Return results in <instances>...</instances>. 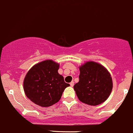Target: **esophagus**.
Returning <instances> with one entry per match:
<instances>
[{"label": "esophagus", "mask_w": 133, "mask_h": 133, "mask_svg": "<svg viewBox=\"0 0 133 133\" xmlns=\"http://www.w3.org/2000/svg\"><path fill=\"white\" fill-rule=\"evenodd\" d=\"M70 84L71 87H74V81H72V82H71L70 83Z\"/></svg>", "instance_id": "34e87169"}]
</instances>
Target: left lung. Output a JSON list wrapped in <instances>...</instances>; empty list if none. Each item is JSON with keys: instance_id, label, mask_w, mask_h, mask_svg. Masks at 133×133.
<instances>
[{"instance_id": "1", "label": "left lung", "mask_w": 133, "mask_h": 133, "mask_svg": "<svg viewBox=\"0 0 133 133\" xmlns=\"http://www.w3.org/2000/svg\"><path fill=\"white\" fill-rule=\"evenodd\" d=\"M79 70V81L74 87L79 101L90 106L106 101L113 89L112 77L107 68L90 61L81 65Z\"/></svg>"}]
</instances>
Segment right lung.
Listing matches in <instances>:
<instances>
[{
    "mask_svg": "<svg viewBox=\"0 0 133 133\" xmlns=\"http://www.w3.org/2000/svg\"><path fill=\"white\" fill-rule=\"evenodd\" d=\"M59 64L48 59L36 63L27 72L24 78V90L32 102L42 107L57 103L70 84L58 73Z\"/></svg>",
    "mask_w": 133,
    "mask_h": 133,
    "instance_id": "1",
    "label": "right lung"
}]
</instances>
